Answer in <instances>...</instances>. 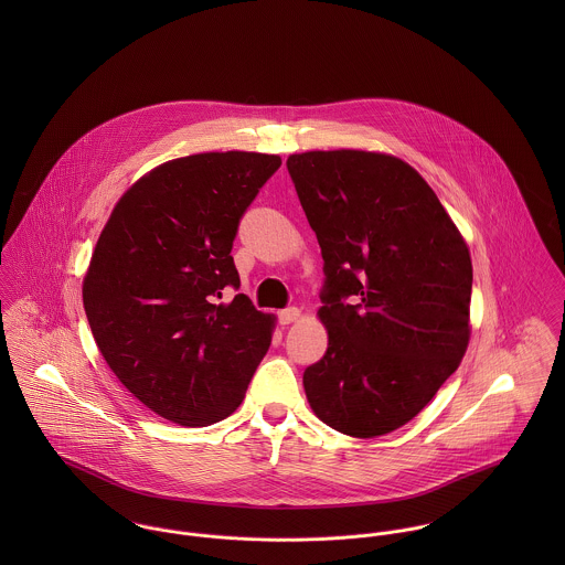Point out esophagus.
I'll return each mask as SVG.
<instances>
[{
	"label": "esophagus",
	"mask_w": 565,
	"mask_h": 565,
	"mask_svg": "<svg viewBox=\"0 0 565 565\" xmlns=\"http://www.w3.org/2000/svg\"><path fill=\"white\" fill-rule=\"evenodd\" d=\"M298 318H300V309H296V307H289V309H282V311H278V322L282 323V326L296 322Z\"/></svg>",
	"instance_id": "obj_1"
}]
</instances>
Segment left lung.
Returning a JSON list of instances; mask_svg holds the SVG:
<instances>
[{"label": "left lung", "instance_id": "1", "mask_svg": "<svg viewBox=\"0 0 565 565\" xmlns=\"http://www.w3.org/2000/svg\"><path fill=\"white\" fill-rule=\"evenodd\" d=\"M322 247L328 350L305 370L316 415L352 437L401 428L459 367L472 260L435 191L406 162L334 150L287 159Z\"/></svg>", "mask_w": 565, "mask_h": 565}]
</instances>
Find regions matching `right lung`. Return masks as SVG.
<instances>
[{"label":"right lung","instance_id":"1","mask_svg":"<svg viewBox=\"0 0 565 565\" xmlns=\"http://www.w3.org/2000/svg\"><path fill=\"white\" fill-rule=\"evenodd\" d=\"M280 159L209 152L164 162L115 206L82 285L108 367L148 408L209 426L242 404L271 343V316L237 294L243 213Z\"/></svg>","mask_w":565,"mask_h":565}]
</instances>
